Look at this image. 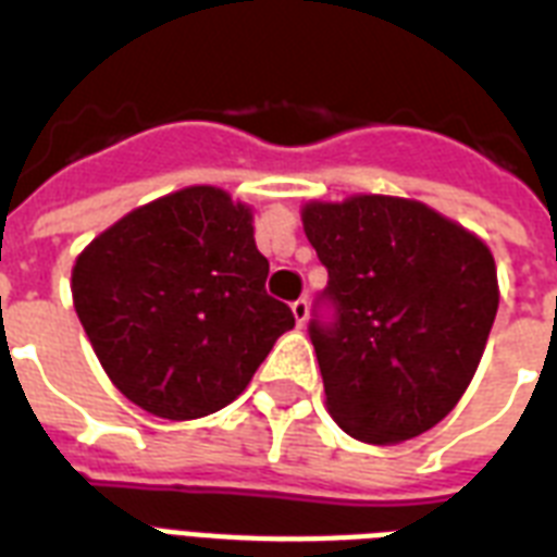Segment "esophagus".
<instances>
[{"label":"esophagus","instance_id":"1","mask_svg":"<svg viewBox=\"0 0 557 557\" xmlns=\"http://www.w3.org/2000/svg\"><path fill=\"white\" fill-rule=\"evenodd\" d=\"M292 314H295L297 326H306V321H309V304H306L304 297L292 304Z\"/></svg>","mask_w":557,"mask_h":557}]
</instances>
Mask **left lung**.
<instances>
[{
    "label": "left lung",
    "mask_w": 557,
    "mask_h": 557,
    "mask_svg": "<svg viewBox=\"0 0 557 557\" xmlns=\"http://www.w3.org/2000/svg\"><path fill=\"white\" fill-rule=\"evenodd\" d=\"M304 231L330 271L309 323L332 419L361 442L431 431L474 379L500 288L488 245L398 196L309 201Z\"/></svg>",
    "instance_id": "left-lung-1"
}]
</instances>
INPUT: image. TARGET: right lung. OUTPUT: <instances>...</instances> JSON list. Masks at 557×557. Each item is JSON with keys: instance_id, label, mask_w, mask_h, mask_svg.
<instances>
[{"instance_id": "right-lung-1", "label": "right lung", "mask_w": 557, "mask_h": 557, "mask_svg": "<svg viewBox=\"0 0 557 557\" xmlns=\"http://www.w3.org/2000/svg\"><path fill=\"white\" fill-rule=\"evenodd\" d=\"M253 213L185 187L129 210L72 269L74 312L133 405L185 422L231 405L295 314L265 292Z\"/></svg>"}]
</instances>
